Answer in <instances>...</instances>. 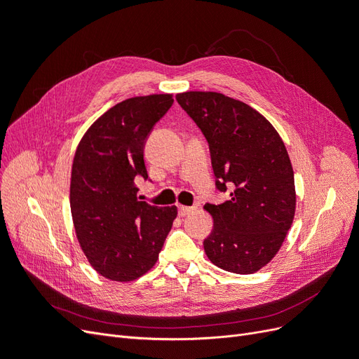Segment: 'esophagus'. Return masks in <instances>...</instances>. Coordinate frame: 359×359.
Returning a JSON list of instances; mask_svg holds the SVG:
<instances>
[{
    "instance_id": "34e87169",
    "label": "esophagus",
    "mask_w": 359,
    "mask_h": 359,
    "mask_svg": "<svg viewBox=\"0 0 359 359\" xmlns=\"http://www.w3.org/2000/svg\"><path fill=\"white\" fill-rule=\"evenodd\" d=\"M193 211H194L193 206H184V205H180V206H178V215H180V217H186V215H189V214L193 212Z\"/></svg>"
}]
</instances>
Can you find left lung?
<instances>
[{"mask_svg": "<svg viewBox=\"0 0 359 359\" xmlns=\"http://www.w3.org/2000/svg\"><path fill=\"white\" fill-rule=\"evenodd\" d=\"M177 102L208 140L215 187L231 190L229 201L205 205L214 219L205 253L229 273H256L277 255L295 215L283 140L264 115L224 94L187 91Z\"/></svg>", "mask_w": 359, "mask_h": 359, "instance_id": "1", "label": "left lung"}]
</instances>
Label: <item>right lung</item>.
Segmentation results:
<instances>
[{
    "mask_svg": "<svg viewBox=\"0 0 359 359\" xmlns=\"http://www.w3.org/2000/svg\"><path fill=\"white\" fill-rule=\"evenodd\" d=\"M172 103V94L118 103L76 148L70 180L76 236L91 266L109 280L126 283L148 273L177 219L175 205L139 201L136 187V180H148L145 140Z\"/></svg>",
    "mask_w": 359,
    "mask_h": 359,
    "instance_id": "obj_1",
    "label": "right lung"
}]
</instances>
